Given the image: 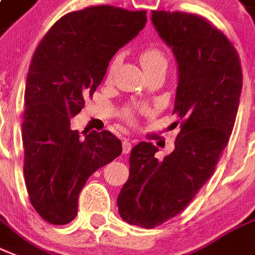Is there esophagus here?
<instances>
[{
    "instance_id": "1",
    "label": "esophagus",
    "mask_w": 255,
    "mask_h": 255,
    "mask_svg": "<svg viewBox=\"0 0 255 255\" xmlns=\"http://www.w3.org/2000/svg\"><path fill=\"white\" fill-rule=\"evenodd\" d=\"M131 150V142H130V139H124L122 141V152L125 153V154H128V153Z\"/></svg>"
}]
</instances>
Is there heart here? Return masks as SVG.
Here are the masks:
<instances>
[{
    "label": "heart",
    "instance_id": "obj_1",
    "mask_svg": "<svg viewBox=\"0 0 255 255\" xmlns=\"http://www.w3.org/2000/svg\"><path fill=\"white\" fill-rule=\"evenodd\" d=\"M139 62L142 64L145 72L153 70V68H157V67H166V60L162 51L157 47H153V45L143 48L142 51L139 52ZM118 63H120V56H116L110 62V66H109V70H107V75L110 76L116 71V68L118 67ZM124 117L126 120L133 121L134 120V110L126 109V110H124Z\"/></svg>",
    "mask_w": 255,
    "mask_h": 255
}]
</instances>
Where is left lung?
Here are the masks:
<instances>
[{"instance_id": "left-lung-1", "label": "left lung", "mask_w": 255, "mask_h": 255, "mask_svg": "<svg viewBox=\"0 0 255 255\" xmlns=\"http://www.w3.org/2000/svg\"><path fill=\"white\" fill-rule=\"evenodd\" d=\"M152 22L179 64L172 114L181 129L175 150L164 160L154 157L158 149L150 142L131 149L129 180L117 204L124 221L143 229L180 214L215 172L244 83L237 49L210 21L184 11L153 10Z\"/></svg>"}]
</instances>
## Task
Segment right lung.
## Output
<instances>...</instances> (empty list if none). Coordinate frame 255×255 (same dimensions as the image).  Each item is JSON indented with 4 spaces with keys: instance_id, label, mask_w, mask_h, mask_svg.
Wrapping results in <instances>:
<instances>
[{
    "instance_id": "1",
    "label": "right lung",
    "mask_w": 255,
    "mask_h": 255,
    "mask_svg": "<svg viewBox=\"0 0 255 255\" xmlns=\"http://www.w3.org/2000/svg\"><path fill=\"white\" fill-rule=\"evenodd\" d=\"M145 24L146 10L87 6L57 20L34 51L22 116L24 176L30 204L51 225L75 219L87 179L122 152L107 130L80 138L71 118L93 97L117 51Z\"/></svg>"
}]
</instances>
